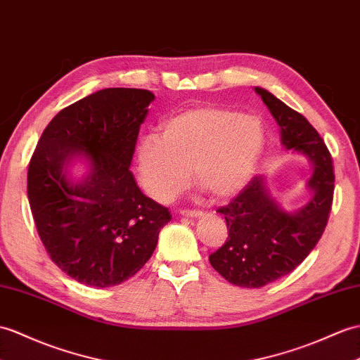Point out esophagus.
Returning <instances> with one entry per match:
<instances>
[{"instance_id":"obj_1","label":"esophagus","mask_w":360,"mask_h":360,"mask_svg":"<svg viewBox=\"0 0 360 360\" xmlns=\"http://www.w3.org/2000/svg\"><path fill=\"white\" fill-rule=\"evenodd\" d=\"M179 214L181 216H186V218H198V216H202V212H199V210H186V208H184V210H179Z\"/></svg>"}]
</instances>
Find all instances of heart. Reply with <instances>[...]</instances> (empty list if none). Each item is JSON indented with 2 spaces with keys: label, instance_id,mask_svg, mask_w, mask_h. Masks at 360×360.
Wrapping results in <instances>:
<instances>
[{
  "label": "heart",
  "instance_id": "obj_1",
  "mask_svg": "<svg viewBox=\"0 0 360 360\" xmlns=\"http://www.w3.org/2000/svg\"><path fill=\"white\" fill-rule=\"evenodd\" d=\"M265 144L261 120L224 107H198L162 124L136 148L139 181L158 202H170L193 178L213 198H229L253 176Z\"/></svg>",
  "mask_w": 360,
  "mask_h": 360
}]
</instances>
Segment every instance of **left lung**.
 I'll return each mask as SVG.
<instances>
[{
	"label": "left lung",
	"instance_id": "obj_1",
	"mask_svg": "<svg viewBox=\"0 0 360 360\" xmlns=\"http://www.w3.org/2000/svg\"><path fill=\"white\" fill-rule=\"evenodd\" d=\"M255 90L279 124L282 144L313 162L308 181L313 198L299 212L287 213L270 196L264 178L253 176L236 198L218 208L229 238L208 259L224 279L244 288H261L302 264L327 227L334 193L333 158L317 130L270 91Z\"/></svg>",
	"mask_w": 360,
	"mask_h": 360
}]
</instances>
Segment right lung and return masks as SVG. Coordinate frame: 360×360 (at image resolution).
I'll list each match as a JSON object with an SVG mask.
<instances>
[{
    "mask_svg": "<svg viewBox=\"0 0 360 360\" xmlns=\"http://www.w3.org/2000/svg\"><path fill=\"white\" fill-rule=\"evenodd\" d=\"M155 99L144 89H104L49 122L27 172L33 221L50 259L72 279L113 287L153 255L169 208L142 193L130 172L141 124ZM84 155L92 169L72 184L65 165Z\"/></svg>",
    "mask_w": 360,
    "mask_h": 360,
    "instance_id": "add662e5",
    "label": "right lung"
}]
</instances>
